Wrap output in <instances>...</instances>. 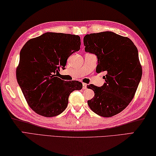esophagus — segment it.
<instances>
[{"label":"esophagus","mask_w":156,"mask_h":156,"mask_svg":"<svg viewBox=\"0 0 156 156\" xmlns=\"http://www.w3.org/2000/svg\"><path fill=\"white\" fill-rule=\"evenodd\" d=\"M83 90H85L87 88V84L85 83H83V88H82Z\"/></svg>","instance_id":"esophagus-1"}]
</instances>
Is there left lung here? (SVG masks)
Segmentation results:
<instances>
[{
	"instance_id": "obj_1",
	"label": "left lung",
	"mask_w": 156,
	"mask_h": 156,
	"mask_svg": "<svg viewBox=\"0 0 156 156\" xmlns=\"http://www.w3.org/2000/svg\"><path fill=\"white\" fill-rule=\"evenodd\" d=\"M83 44L86 52L97 57V73H107L101 87L87 86L94 92L88 104L98 115L113 116L129 104L140 81L143 70L138 49L129 38L112 31L87 34Z\"/></svg>"
}]
</instances>
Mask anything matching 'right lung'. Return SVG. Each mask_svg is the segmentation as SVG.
Segmentation results:
<instances>
[{
  "label": "right lung",
  "mask_w": 156,
  "mask_h": 156,
  "mask_svg": "<svg viewBox=\"0 0 156 156\" xmlns=\"http://www.w3.org/2000/svg\"><path fill=\"white\" fill-rule=\"evenodd\" d=\"M79 35L47 32L27 41L20 53L16 78L27 103L35 112L56 116L66 108L68 97L82 83L55 76L68 57L80 49Z\"/></svg>",
  "instance_id": "obj_1"
}]
</instances>
